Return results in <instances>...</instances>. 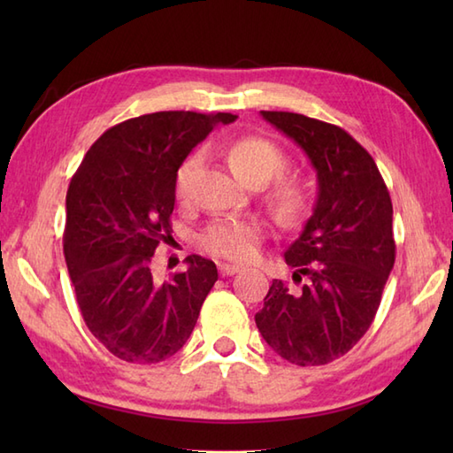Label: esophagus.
<instances>
[{
    "label": "esophagus",
    "instance_id": "obj_1",
    "mask_svg": "<svg viewBox=\"0 0 453 453\" xmlns=\"http://www.w3.org/2000/svg\"><path fill=\"white\" fill-rule=\"evenodd\" d=\"M218 266H219V274H221V276H234V274H237L239 271H242V266H237V265L219 263Z\"/></svg>",
    "mask_w": 453,
    "mask_h": 453
}]
</instances>
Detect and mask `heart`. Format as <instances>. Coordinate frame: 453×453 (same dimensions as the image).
I'll use <instances>...</instances> for the list:
<instances>
[{"instance_id":"obj_1","label":"heart","mask_w":453,"mask_h":453,"mask_svg":"<svg viewBox=\"0 0 453 453\" xmlns=\"http://www.w3.org/2000/svg\"><path fill=\"white\" fill-rule=\"evenodd\" d=\"M226 159L235 175L247 185H253V182L265 185L286 165L284 151L274 142L261 136L234 140L226 148ZM200 163L202 156L198 151L182 159L175 175V195L179 200L188 198L192 177ZM273 202L284 216L300 214L303 208V188L296 179L278 180L273 190ZM263 235L265 229L255 219H218L208 226L200 242L211 255L235 263H249L257 257Z\"/></svg>"}]
</instances>
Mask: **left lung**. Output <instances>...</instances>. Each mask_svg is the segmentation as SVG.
Here are the masks:
<instances>
[{
	"label": "left lung",
	"instance_id": "obj_1",
	"mask_svg": "<svg viewBox=\"0 0 453 453\" xmlns=\"http://www.w3.org/2000/svg\"><path fill=\"white\" fill-rule=\"evenodd\" d=\"M310 157L317 202L284 258L300 288L273 280L255 323L296 365L341 358L370 329L395 263L389 190L372 156L349 132L303 114L261 111Z\"/></svg>",
	"mask_w": 453,
	"mask_h": 453
}]
</instances>
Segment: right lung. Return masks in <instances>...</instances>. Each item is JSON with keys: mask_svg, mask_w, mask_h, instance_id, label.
I'll return each instance as SVG.
<instances>
[{"mask_svg": "<svg viewBox=\"0 0 453 453\" xmlns=\"http://www.w3.org/2000/svg\"><path fill=\"white\" fill-rule=\"evenodd\" d=\"M229 112L163 111L109 128L85 153L65 196L64 255L85 325L112 356L156 364L179 352L218 280L208 258L157 284L151 258L171 239L175 175Z\"/></svg>", "mask_w": 453, "mask_h": 453, "instance_id": "1", "label": "right lung"}]
</instances>
